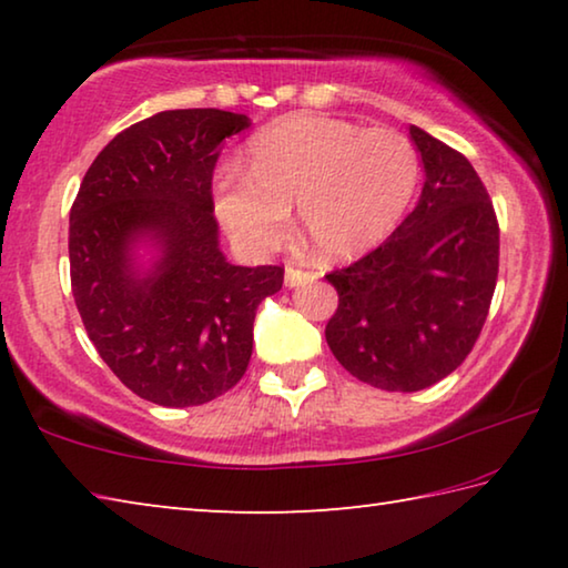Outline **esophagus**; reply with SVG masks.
Wrapping results in <instances>:
<instances>
[{
    "label": "esophagus",
    "instance_id": "34e87169",
    "mask_svg": "<svg viewBox=\"0 0 568 568\" xmlns=\"http://www.w3.org/2000/svg\"><path fill=\"white\" fill-rule=\"evenodd\" d=\"M307 281H315V273L307 271L303 265H285V285L293 287V285H301Z\"/></svg>",
    "mask_w": 568,
    "mask_h": 568
}]
</instances>
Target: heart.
<instances>
[{
	"label": "heart",
	"instance_id": "heart-1",
	"mask_svg": "<svg viewBox=\"0 0 568 568\" xmlns=\"http://www.w3.org/2000/svg\"><path fill=\"white\" fill-rule=\"evenodd\" d=\"M420 178L413 142L396 130L297 114L250 142V172L217 170L215 215L253 255L283 243L291 207L323 257H351L378 245L410 205Z\"/></svg>",
	"mask_w": 568,
	"mask_h": 568
}]
</instances>
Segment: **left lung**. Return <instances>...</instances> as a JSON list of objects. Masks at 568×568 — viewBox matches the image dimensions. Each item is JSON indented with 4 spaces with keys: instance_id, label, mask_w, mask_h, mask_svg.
Here are the masks:
<instances>
[{
    "instance_id": "1",
    "label": "left lung",
    "mask_w": 568,
    "mask_h": 568,
    "mask_svg": "<svg viewBox=\"0 0 568 568\" xmlns=\"http://www.w3.org/2000/svg\"><path fill=\"white\" fill-rule=\"evenodd\" d=\"M426 182L393 235L331 271L338 307L325 341L345 371L413 393L454 373L484 328L498 277V220L474 165L410 128Z\"/></svg>"
}]
</instances>
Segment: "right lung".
<instances>
[{"instance_id":"add662e5","label":"right lung","mask_w":568,"mask_h":568,"mask_svg":"<svg viewBox=\"0 0 568 568\" xmlns=\"http://www.w3.org/2000/svg\"><path fill=\"white\" fill-rule=\"evenodd\" d=\"M250 120L168 110L134 122L84 172L70 210V281L90 341L134 396L203 406L245 376L253 321L283 287L281 265H230L217 247L213 172ZM142 232L166 257L134 278L126 250Z\"/></svg>"}]
</instances>
